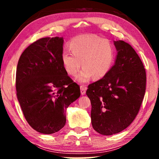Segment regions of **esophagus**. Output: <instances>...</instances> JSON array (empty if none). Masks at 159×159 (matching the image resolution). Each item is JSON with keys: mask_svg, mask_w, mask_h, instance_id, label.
<instances>
[{"mask_svg": "<svg viewBox=\"0 0 159 159\" xmlns=\"http://www.w3.org/2000/svg\"><path fill=\"white\" fill-rule=\"evenodd\" d=\"M80 93H81V95H84L86 93V89H87V88H86L85 86L81 85L80 87Z\"/></svg>", "mask_w": 159, "mask_h": 159, "instance_id": "34e87169", "label": "esophagus"}]
</instances>
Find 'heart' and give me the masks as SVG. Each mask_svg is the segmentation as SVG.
Instances as JSON below:
<instances>
[{
    "mask_svg": "<svg viewBox=\"0 0 159 159\" xmlns=\"http://www.w3.org/2000/svg\"><path fill=\"white\" fill-rule=\"evenodd\" d=\"M69 47L72 54L62 52L61 60L64 69L74 76L81 67L83 70L76 77L79 83L88 82L93 76L100 79L108 74L114 64V49L106 39L95 36H81L70 41Z\"/></svg>",
    "mask_w": 159,
    "mask_h": 159,
    "instance_id": "1",
    "label": "heart"
}]
</instances>
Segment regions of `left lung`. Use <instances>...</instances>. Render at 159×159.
Segmentation results:
<instances>
[{
	"label": "left lung",
	"mask_w": 159,
	"mask_h": 159,
	"mask_svg": "<svg viewBox=\"0 0 159 159\" xmlns=\"http://www.w3.org/2000/svg\"><path fill=\"white\" fill-rule=\"evenodd\" d=\"M114 44L117 51L114 64L86 91L92 106V125L104 135L120 133L131 124L146 90V71L138 54L125 41Z\"/></svg>",
	"instance_id": "obj_1"
}]
</instances>
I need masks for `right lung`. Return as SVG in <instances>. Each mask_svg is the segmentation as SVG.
Wrapping results in <instances>:
<instances>
[{"instance_id":"1","label":"right lung","mask_w":159,"mask_h":159,"mask_svg":"<svg viewBox=\"0 0 159 159\" xmlns=\"http://www.w3.org/2000/svg\"><path fill=\"white\" fill-rule=\"evenodd\" d=\"M62 37H46L26 48L18 61L17 97L24 116L39 133L52 134L66 124V111L80 95L61 60Z\"/></svg>"}]
</instances>
